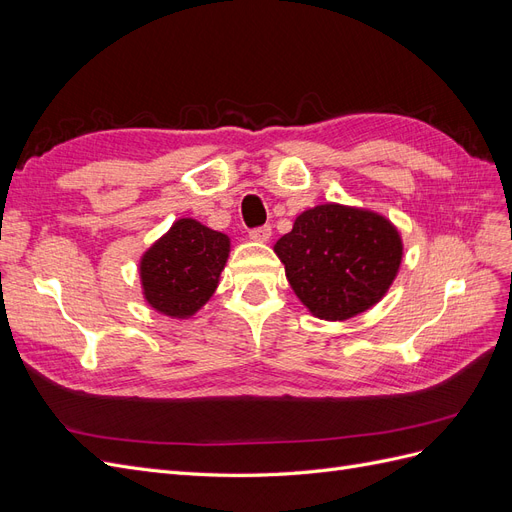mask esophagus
<instances>
[{
    "label": "esophagus",
    "instance_id": "1",
    "mask_svg": "<svg viewBox=\"0 0 512 512\" xmlns=\"http://www.w3.org/2000/svg\"><path fill=\"white\" fill-rule=\"evenodd\" d=\"M250 239L258 241V243H267L271 239V228L269 226H260L250 230Z\"/></svg>",
    "mask_w": 512,
    "mask_h": 512
}]
</instances>
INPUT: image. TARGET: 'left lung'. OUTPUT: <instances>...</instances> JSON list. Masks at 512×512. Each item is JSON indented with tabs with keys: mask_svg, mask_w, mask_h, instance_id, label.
<instances>
[{
	"mask_svg": "<svg viewBox=\"0 0 512 512\" xmlns=\"http://www.w3.org/2000/svg\"><path fill=\"white\" fill-rule=\"evenodd\" d=\"M273 252L309 314L342 322L389 292L404 260V239L378 211L324 203L299 213Z\"/></svg>",
	"mask_w": 512,
	"mask_h": 512,
	"instance_id": "left-lung-1",
	"label": "left lung"
}]
</instances>
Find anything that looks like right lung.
<instances>
[{
    "mask_svg": "<svg viewBox=\"0 0 512 512\" xmlns=\"http://www.w3.org/2000/svg\"><path fill=\"white\" fill-rule=\"evenodd\" d=\"M228 256V235L179 218L138 260L147 305L168 318H192L213 297Z\"/></svg>",
    "mask_w": 512,
    "mask_h": 512,
    "instance_id": "right-lung-1",
    "label": "right lung"
}]
</instances>
